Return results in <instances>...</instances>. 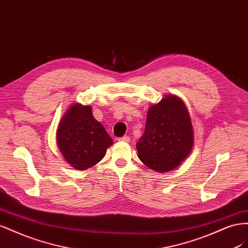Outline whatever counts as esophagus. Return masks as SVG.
<instances>
[{
	"instance_id": "34e87169",
	"label": "esophagus",
	"mask_w": 248,
	"mask_h": 248,
	"mask_svg": "<svg viewBox=\"0 0 248 248\" xmlns=\"http://www.w3.org/2000/svg\"><path fill=\"white\" fill-rule=\"evenodd\" d=\"M119 140H122V141H129V140H130V138H129V137H127V136H124V137H122V138H120V139H119Z\"/></svg>"
}]
</instances>
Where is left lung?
I'll list each match as a JSON object with an SVG mask.
<instances>
[{
    "mask_svg": "<svg viewBox=\"0 0 248 248\" xmlns=\"http://www.w3.org/2000/svg\"><path fill=\"white\" fill-rule=\"evenodd\" d=\"M193 129L185 103L168 95L149 108L146 128L137 142L140 161L158 172L175 170L191 152Z\"/></svg>",
    "mask_w": 248,
    "mask_h": 248,
    "instance_id": "1",
    "label": "left lung"
}]
</instances>
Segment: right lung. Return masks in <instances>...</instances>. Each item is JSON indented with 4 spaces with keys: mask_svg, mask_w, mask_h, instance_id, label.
<instances>
[{
    "mask_svg": "<svg viewBox=\"0 0 248 248\" xmlns=\"http://www.w3.org/2000/svg\"><path fill=\"white\" fill-rule=\"evenodd\" d=\"M57 144L65 160L81 170L98 163L112 145V140L93 117L91 107L74 103L59 123Z\"/></svg>",
    "mask_w": 248,
    "mask_h": 248,
    "instance_id": "1",
    "label": "right lung"
}]
</instances>
